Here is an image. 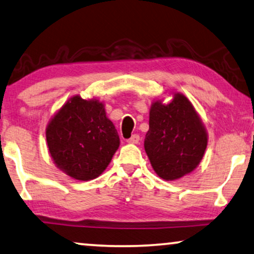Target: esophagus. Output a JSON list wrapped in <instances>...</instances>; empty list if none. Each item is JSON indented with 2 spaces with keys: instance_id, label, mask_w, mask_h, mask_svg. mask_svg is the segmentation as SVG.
Instances as JSON below:
<instances>
[{
  "instance_id": "obj_1",
  "label": "esophagus",
  "mask_w": 254,
  "mask_h": 254,
  "mask_svg": "<svg viewBox=\"0 0 254 254\" xmlns=\"http://www.w3.org/2000/svg\"><path fill=\"white\" fill-rule=\"evenodd\" d=\"M128 144H138L139 142V135L138 134H132L131 138H128L127 140Z\"/></svg>"
}]
</instances>
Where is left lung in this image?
<instances>
[{
  "mask_svg": "<svg viewBox=\"0 0 254 254\" xmlns=\"http://www.w3.org/2000/svg\"><path fill=\"white\" fill-rule=\"evenodd\" d=\"M208 134L187 96L173 93L169 103L153 101L144 147L153 169L164 181L180 180L199 166Z\"/></svg>",
  "mask_w": 254,
  "mask_h": 254,
  "instance_id": "1",
  "label": "left lung"
}]
</instances>
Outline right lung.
<instances>
[{
  "label": "right lung",
  "mask_w": 254,
  "mask_h": 254,
  "mask_svg": "<svg viewBox=\"0 0 254 254\" xmlns=\"http://www.w3.org/2000/svg\"><path fill=\"white\" fill-rule=\"evenodd\" d=\"M46 139L55 166L77 181L99 177L120 147L103 102L70 98L49 121Z\"/></svg>",
  "instance_id": "add662e5"
}]
</instances>
